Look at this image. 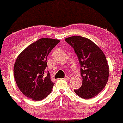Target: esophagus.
<instances>
[{
  "label": "esophagus",
  "instance_id": "1",
  "mask_svg": "<svg viewBox=\"0 0 123 123\" xmlns=\"http://www.w3.org/2000/svg\"><path fill=\"white\" fill-rule=\"evenodd\" d=\"M63 79L65 80H68L70 79V77H68V76H66V77H64Z\"/></svg>",
  "mask_w": 123,
  "mask_h": 123
}]
</instances>
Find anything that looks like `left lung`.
I'll use <instances>...</instances> for the list:
<instances>
[{"mask_svg":"<svg viewBox=\"0 0 123 123\" xmlns=\"http://www.w3.org/2000/svg\"><path fill=\"white\" fill-rule=\"evenodd\" d=\"M65 41L74 48L80 65L82 86L74 91L79 96L89 99L105 87L109 68L102 50L92 41L81 36H72Z\"/></svg>","mask_w":123,"mask_h":123,"instance_id":"1","label":"left lung"}]
</instances>
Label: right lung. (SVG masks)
<instances>
[{
  "instance_id": "right-lung-1",
  "label": "right lung",
  "mask_w": 123,
  "mask_h": 123,
  "mask_svg": "<svg viewBox=\"0 0 123 123\" xmlns=\"http://www.w3.org/2000/svg\"><path fill=\"white\" fill-rule=\"evenodd\" d=\"M60 42L58 39L43 38L33 43L17 57L14 66V76L20 91L34 101H40L50 93L54 83L47 71V56Z\"/></svg>"
}]
</instances>
